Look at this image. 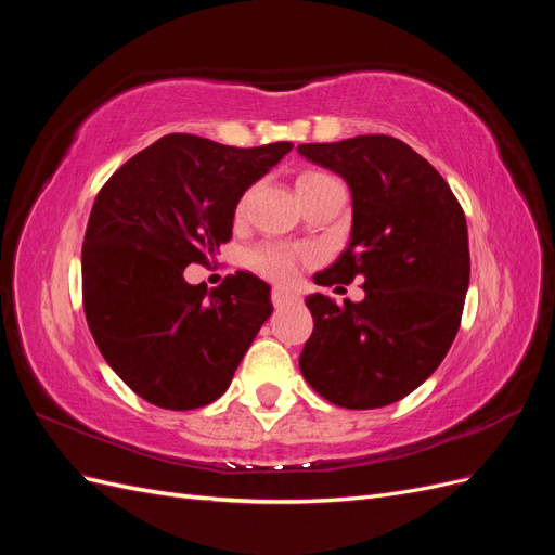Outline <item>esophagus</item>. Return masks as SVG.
<instances>
[{
	"label": "esophagus",
	"mask_w": 555,
	"mask_h": 555,
	"mask_svg": "<svg viewBox=\"0 0 555 555\" xmlns=\"http://www.w3.org/2000/svg\"><path fill=\"white\" fill-rule=\"evenodd\" d=\"M271 300H273L275 308H282L284 304H292V300H296V294H292V292H287V289L275 287V289L271 292Z\"/></svg>",
	"instance_id": "esophagus-1"
}]
</instances>
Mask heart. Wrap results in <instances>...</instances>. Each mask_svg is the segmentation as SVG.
Masks as SVG:
<instances>
[{
    "label": "heart",
    "mask_w": 555,
    "mask_h": 555,
    "mask_svg": "<svg viewBox=\"0 0 555 555\" xmlns=\"http://www.w3.org/2000/svg\"><path fill=\"white\" fill-rule=\"evenodd\" d=\"M331 182H338L331 173L326 171H319V169H308V171H300L296 176V192L300 198H306L310 194H314L317 190L326 188ZM247 204H249V192H245L238 204L236 210H233V217H236V222H241L245 212H247ZM249 266L255 268L257 273L271 278L275 282H287L294 278L296 273V266H298V255L287 247H280V245H259L249 251Z\"/></svg>",
    "instance_id": "1"
}]
</instances>
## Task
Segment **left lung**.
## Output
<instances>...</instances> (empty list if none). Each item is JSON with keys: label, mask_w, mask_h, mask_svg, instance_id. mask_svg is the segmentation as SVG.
<instances>
[{"label": "left lung", "mask_w": 555, "mask_h": 555, "mask_svg": "<svg viewBox=\"0 0 555 555\" xmlns=\"http://www.w3.org/2000/svg\"><path fill=\"white\" fill-rule=\"evenodd\" d=\"M298 153L345 178L351 241L317 273L322 287L361 280L365 298L343 306L312 294V335L300 373L328 402L375 410L412 393L456 338L469 284L465 212L447 180L393 137L304 143Z\"/></svg>", "instance_id": "8db88e82"}]
</instances>
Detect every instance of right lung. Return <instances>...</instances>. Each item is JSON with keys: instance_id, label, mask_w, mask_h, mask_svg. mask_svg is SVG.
Here are the masks:
<instances>
[{"instance_id": "add662e5", "label": "right lung", "mask_w": 555, "mask_h": 555, "mask_svg": "<svg viewBox=\"0 0 555 555\" xmlns=\"http://www.w3.org/2000/svg\"><path fill=\"white\" fill-rule=\"evenodd\" d=\"M292 147L169 133L99 190L82 241V308L102 357L143 400L182 412L229 389L273 312L271 287L238 271L208 294L182 273L231 241L238 198Z\"/></svg>"}]
</instances>
